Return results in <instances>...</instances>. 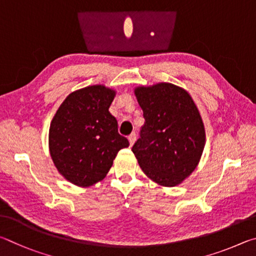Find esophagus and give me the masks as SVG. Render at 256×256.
I'll return each instance as SVG.
<instances>
[{
  "mask_svg": "<svg viewBox=\"0 0 256 256\" xmlns=\"http://www.w3.org/2000/svg\"><path fill=\"white\" fill-rule=\"evenodd\" d=\"M136 138H137V136H136V134H135V132H132V135H129V137H128V140H129V144H130V146H132L134 144H135Z\"/></svg>",
  "mask_w": 256,
  "mask_h": 256,
  "instance_id": "esophagus-1",
  "label": "esophagus"
}]
</instances>
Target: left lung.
<instances>
[{
    "label": "left lung",
    "instance_id": "left-lung-1",
    "mask_svg": "<svg viewBox=\"0 0 256 256\" xmlns=\"http://www.w3.org/2000/svg\"><path fill=\"white\" fill-rule=\"evenodd\" d=\"M144 112L140 137L132 146L140 168L163 186H176L194 171L204 148V126L184 88L171 83L138 86Z\"/></svg>",
    "mask_w": 256,
    "mask_h": 256
}]
</instances>
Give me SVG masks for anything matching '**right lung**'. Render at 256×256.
I'll return each mask as SVG.
<instances>
[{"mask_svg":"<svg viewBox=\"0 0 256 256\" xmlns=\"http://www.w3.org/2000/svg\"><path fill=\"white\" fill-rule=\"evenodd\" d=\"M116 91L92 85L72 92L49 128V152L67 181L90 186L103 180L121 148L129 146L109 112Z\"/></svg>","mask_w":256,"mask_h":256,"instance_id":"right-lung-1","label":"right lung"}]
</instances>
